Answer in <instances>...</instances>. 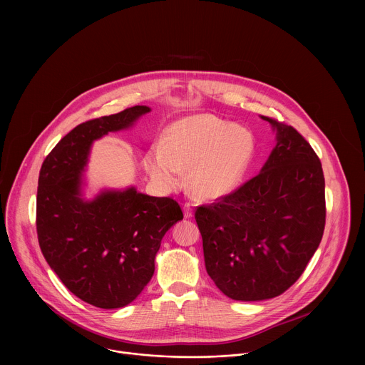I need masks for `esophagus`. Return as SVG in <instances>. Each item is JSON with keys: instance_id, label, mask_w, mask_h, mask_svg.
<instances>
[{"instance_id": "esophagus-1", "label": "esophagus", "mask_w": 365, "mask_h": 365, "mask_svg": "<svg viewBox=\"0 0 365 365\" xmlns=\"http://www.w3.org/2000/svg\"><path fill=\"white\" fill-rule=\"evenodd\" d=\"M192 215H194V212H192V208H191V204H185L184 205V216L187 219H190V217H192Z\"/></svg>"}]
</instances>
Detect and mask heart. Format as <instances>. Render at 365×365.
Wrapping results in <instances>:
<instances>
[{
    "label": "heart",
    "mask_w": 365,
    "mask_h": 365,
    "mask_svg": "<svg viewBox=\"0 0 365 365\" xmlns=\"http://www.w3.org/2000/svg\"><path fill=\"white\" fill-rule=\"evenodd\" d=\"M253 133L215 115H194L174 122L165 140L153 143L143 165L158 185L173 190L191 170L194 191L208 200L223 198L242 184L255 156Z\"/></svg>",
    "instance_id": "heart-1"
}]
</instances>
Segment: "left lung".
<instances>
[{"mask_svg":"<svg viewBox=\"0 0 365 365\" xmlns=\"http://www.w3.org/2000/svg\"><path fill=\"white\" fill-rule=\"evenodd\" d=\"M262 119L277 145L260 173L195 212L209 277L226 297L245 302L278 297L302 275L326 219L319 157L292 126Z\"/></svg>","mask_w":365,"mask_h":365,"instance_id":"obj_1","label":"left lung"}]
</instances>
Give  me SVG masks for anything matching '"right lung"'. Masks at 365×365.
Listing matches in <instances>:
<instances>
[{
	"label": "right lung",
	"instance_id": "1",
	"mask_svg": "<svg viewBox=\"0 0 365 365\" xmlns=\"http://www.w3.org/2000/svg\"><path fill=\"white\" fill-rule=\"evenodd\" d=\"M152 109L136 105L87 120L45 158L38 182L36 230L41 250L66 288L103 309L133 302L155 274L165 232L182 219L180 205L135 187L84 198L91 146L109 132L132 128Z\"/></svg>",
	"mask_w": 365,
	"mask_h": 365
}]
</instances>
